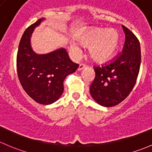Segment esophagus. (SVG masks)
<instances>
[{
  "label": "esophagus",
  "instance_id": "esophagus-1",
  "mask_svg": "<svg viewBox=\"0 0 152 152\" xmlns=\"http://www.w3.org/2000/svg\"><path fill=\"white\" fill-rule=\"evenodd\" d=\"M85 67H86V65L85 64H80L79 66H78L77 70H78V71H80V70L83 69L85 68Z\"/></svg>",
  "mask_w": 152,
  "mask_h": 152
}]
</instances>
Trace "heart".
<instances>
[{
	"instance_id": "b5f03b06",
	"label": "heart",
	"mask_w": 152,
	"mask_h": 152,
	"mask_svg": "<svg viewBox=\"0 0 152 152\" xmlns=\"http://www.w3.org/2000/svg\"><path fill=\"white\" fill-rule=\"evenodd\" d=\"M77 39L83 47L88 48L89 56L99 63L110 60L118 51L121 37L115 29L92 28L82 31L77 35ZM70 49L75 58L80 55V49L72 42Z\"/></svg>"
}]
</instances>
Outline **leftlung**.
<instances>
[{
	"label": "left lung",
	"instance_id": "8db88e82",
	"mask_svg": "<svg viewBox=\"0 0 152 152\" xmlns=\"http://www.w3.org/2000/svg\"><path fill=\"white\" fill-rule=\"evenodd\" d=\"M125 43L122 53L104 66L94 68L95 78L90 93L96 103L113 107L127 97L135 85L140 70V42L132 31L122 26Z\"/></svg>",
	"mask_w": 152,
	"mask_h": 152
}]
</instances>
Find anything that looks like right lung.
I'll list each match as a JSON object with an SVG mask.
<instances>
[{"mask_svg": "<svg viewBox=\"0 0 152 152\" xmlns=\"http://www.w3.org/2000/svg\"><path fill=\"white\" fill-rule=\"evenodd\" d=\"M45 18H42L25 31L19 45L17 69L20 82L25 91L34 101L50 104L64 91V80L78 68L61 48L46 54H38L32 49L31 38L34 29Z\"/></svg>", "mask_w": 152, "mask_h": 152, "instance_id": "add662e5", "label": "right lung"}]
</instances>
